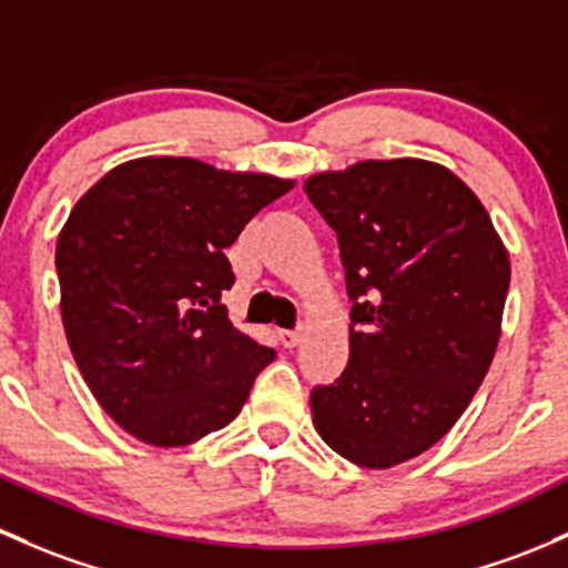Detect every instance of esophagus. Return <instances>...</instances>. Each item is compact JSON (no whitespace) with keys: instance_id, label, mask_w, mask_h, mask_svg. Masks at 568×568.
<instances>
[{"instance_id":"obj_1","label":"esophagus","mask_w":568,"mask_h":568,"mask_svg":"<svg viewBox=\"0 0 568 568\" xmlns=\"http://www.w3.org/2000/svg\"><path fill=\"white\" fill-rule=\"evenodd\" d=\"M304 339V329H280V343L285 345V348H296Z\"/></svg>"}]
</instances>
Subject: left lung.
Returning <instances> with one entry per match:
<instances>
[{
    "instance_id": "8db88e82",
    "label": "left lung",
    "mask_w": 568,
    "mask_h": 568,
    "mask_svg": "<svg viewBox=\"0 0 568 568\" xmlns=\"http://www.w3.org/2000/svg\"><path fill=\"white\" fill-rule=\"evenodd\" d=\"M304 193L339 242L351 359L310 394L339 457L392 468L438 444L485 381L500 339L509 253L474 190L419 158L321 171Z\"/></svg>"
}]
</instances>
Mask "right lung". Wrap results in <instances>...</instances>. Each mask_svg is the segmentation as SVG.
Instances as JSON below:
<instances>
[{"label": "right lung", "instance_id": "right-lung-1", "mask_svg": "<svg viewBox=\"0 0 568 568\" xmlns=\"http://www.w3.org/2000/svg\"><path fill=\"white\" fill-rule=\"evenodd\" d=\"M294 179L139 158L81 195L57 239L62 324L100 408L149 446L236 419L274 351L239 332L225 250Z\"/></svg>", "mask_w": 568, "mask_h": 568}]
</instances>
